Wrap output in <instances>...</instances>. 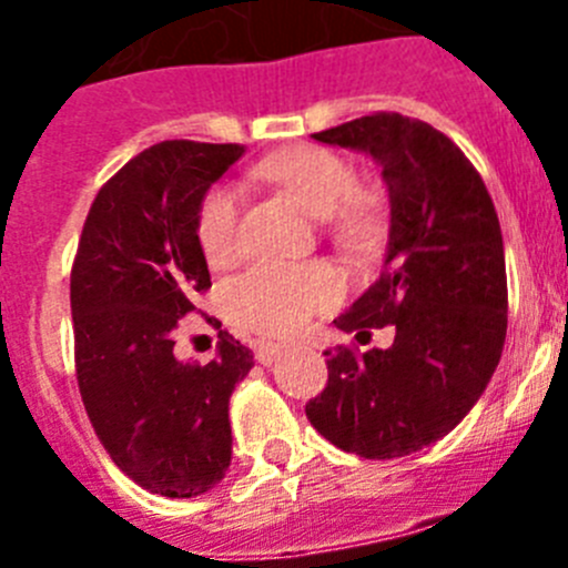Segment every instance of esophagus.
Returning <instances> with one entry per match:
<instances>
[{
    "label": "esophagus",
    "mask_w": 568,
    "mask_h": 568,
    "mask_svg": "<svg viewBox=\"0 0 568 568\" xmlns=\"http://www.w3.org/2000/svg\"><path fill=\"white\" fill-rule=\"evenodd\" d=\"M284 353V346L281 344H258L255 346V358H258V364L270 366L273 361H278V355Z\"/></svg>",
    "instance_id": "esophagus-1"
}]
</instances>
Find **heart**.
<instances>
[{
	"instance_id": "b5f03b06",
	"label": "heart",
	"mask_w": 568,
	"mask_h": 568,
	"mask_svg": "<svg viewBox=\"0 0 568 568\" xmlns=\"http://www.w3.org/2000/svg\"><path fill=\"white\" fill-rule=\"evenodd\" d=\"M255 173L290 193L307 213L333 219L341 241H358L366 230L364 204L355 202L358 173L327 148H290L270 155ZM239 190L219 184L199 204L195 235L210 264H227L239 247ZM338 298V281L321 264H253L222 287V307L235 327L264 335H290Z\"/></svg>"
}]
</instances>
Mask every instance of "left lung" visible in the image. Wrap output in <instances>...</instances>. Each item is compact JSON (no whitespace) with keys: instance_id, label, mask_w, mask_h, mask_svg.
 <instances>
[{"instance_id":"obj_1","label":"left lung","mask_w":568,"mask_h":568,"mask_svg":"<svg viewBox=\"0 0 568 568\" xmlns=\"http://www.w3.org/2000/svg\"><path fill=\"white\" fill-rule=\"evenodd\" d=\"M315 142L373 155L389 193L384 270L333 321L344 333L395 327L389 349L324 353L329 378L310 424L344 453L404 458L449 435L478 404L506 341V261L484 179L433 124L361 115ZM355 335V338H358Z\"/></svg>"}]
</instances>
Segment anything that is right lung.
<instances>
[{
	"label": "right lung",
	"mask_w": 568,
	"mask_h": 568,
	"mask_svg": "<svg viewBox=\"0 0 568 568\" xmlns=\"http://www.w3.org/2000/svg\"><path fill=\"white\" fill-rule=\"evenodd\" d=\"M241 155V144L187 139L142 150L99 190L70 273L90 424L113 464L164 498H195L224 478L230 395L253 369L230 333L207 364L173 355L179 321L210 287L199 204Z\"/></svg>",
	"instance_id": "obj_1"
}]
</instances>
